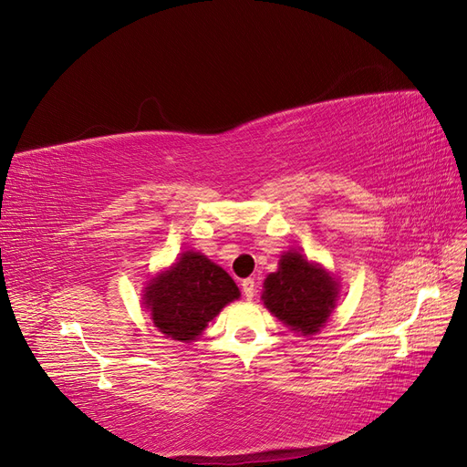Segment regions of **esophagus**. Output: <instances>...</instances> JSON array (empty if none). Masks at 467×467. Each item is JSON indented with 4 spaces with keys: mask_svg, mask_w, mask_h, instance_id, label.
Here are the masks:
<instances>
[{
    "mask_svg": "<svg viewBox=\"0 0 467 467\" xmlns=\"http://www.w3.org/2000/svg\"><path fill=\"white\" fill-rule=\"evenodd\" d=\"M242 290H244L245 298L251 300L253 296H255V280H253V278H245V280L242 282Z\"/></svg>",
    "mask_w": 467,
    "mask_h": 467,
    "instance_id": "34e87169",
    "label": "esophagus"
}]
</instances>
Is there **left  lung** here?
I'll return each instance as SVG.
<instances>
[{"label":"left lung","instance_id":"1","mask_svg":"<svg viewBox=\"0 0 467 467\" xmlns=\"http://www.w3.org/2000/svg\"><path fill=\"white\" fill-rule=\"evenodd\" d=\"M335 298L337 282L296 251L282 255L278 271L265 280V306L302 335H314L323 327Z\"/></svg>","mask_w":467,"mask_h":467}]
</instances>
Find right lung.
Listing matches in <instances>:
<instances>
[{"mask_svg":"<svg viewBox=\"0 0 467 467\" xmlns=\"http://www.w3.org/2000/svg\"><path fill=\"white\" fill-rule=\"evenodd\" d=\"M144 296L155 327L173 341L189 343L225 304L239 298V288L222 266L187 251L167 273L150 282Z\"/></svg>","mask_w":467,"mask_h":467,"instance_id":"right-lung-1","label":"right lung"}]
</instances>
